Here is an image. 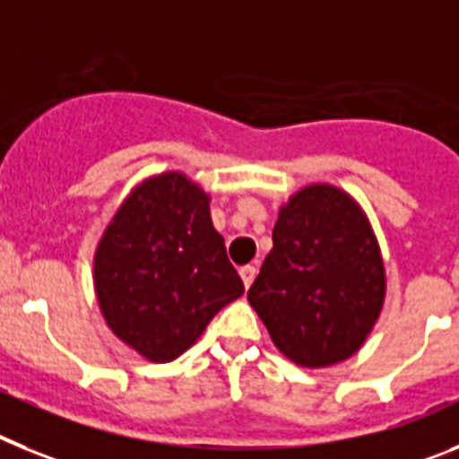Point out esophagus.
<instances>
[{
    "label": "esophagus",
    "instance_id": "obj_1",
    "mask_svg": "<svg viewBox=\"0 0 459 459\" xmlns=\"http://www.w3.org/2000/svg\"><path fill=\"white\" fill-rule=\"evenodd\" d=\"M256 273H258V268H256V265H252V263H249V265H242V268H240V277H242V281H245L247 289L252 286Z\"/></svg>",
    "mask_w": 459,
    "mask_h": 459
}]
</instances>
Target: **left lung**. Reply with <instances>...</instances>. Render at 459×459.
I'll return each mask as SVG.
<instances>
[{
	"label": "left lung",
	"instance_id": "obj_1",
	"mask_svg": "<svg viewBox=\"0 0 459 459\" xmlns=\"http://www.w3.org/2000/svg\"><path fill=\"white\" fill-rule=\"evenodd\" d=\"M384 263L360 207L312 185L279 210L273 252L247 293L274 346L302 368L346 360L377 324Z\"/></svg>",
	"mask_w": 459,
	"mask_h": 459
}]
</instances>
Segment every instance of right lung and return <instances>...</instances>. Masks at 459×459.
<instances>
[{
	"mask_svg": "<svg viewBox=\"0 0 459 459\" xmlns=\"http://www.w3.org/2000/svg\"><path fill=\"white\" fill-rule=\"evenodd\" d=\"M94 284L113 333L152 362L182 356L245 293L210 219V198L180 173L131 191L99 242Z\"/></svg>",
	"mask_w": 459,
	"mask_h": 459,
	"instance_id": "right-lung-1",
	"label": "right lung"
}]
</instances>
